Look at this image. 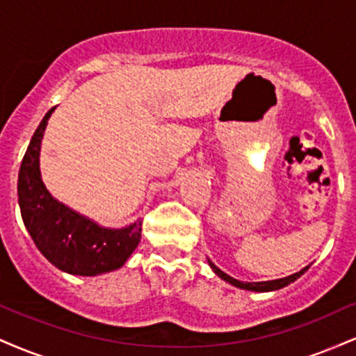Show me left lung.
Returning a JSON list of instances; mask_svg holds the SVG:
<instances>
[{
  "label": "left lung",
  "instance_id": "left-lung-1",
  "mask_svg": "<svg viewBox=\"0 0 356 356\" xmlns=\"http://www.w3.org/2000/svg\"><path fill=\"white\" fill-rule=\"evenodd\" d=\"M207 263H209V266H211L212 271H214L216 275H218V276L220 277V280L226 281V283L236 286V288L248 289V291H256V293L276 291V289L284 288V286L291 284L293 281H296L300 276H303L305 273L309 269V266H305L303 269H300V271L295 273V275H289V276H286V277H280V280H273V281H256V283H254V281H252V283H248V281H246V283H244V281L236 280V277H232V276H229V275H226V273H224V271H220V269H219L218 266H216L214 263H212L209 257H207Z\"/></svg>",
  "mask_w": 356,
  "mask_h": 356
}]
</instances>
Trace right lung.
<instances>
[{"mask_svg": "<svg viewBox=\"0 0 356 356\" xmlns=\"http://www.w3.org/2000/svg\"><path fill=\"white\" fill-rule=\"evenodd\" d=\"M35 130L18 174V204L35 246L60 271L76 276H99L127 263L140 243L142 219L124 227H105L67 204L60 202L43 184L40 150L48 118Z\"/></svg>", "mask_w": 356, "mask_h": 356, "instance_id": "add662e5", "label": "right lung"}]
</instances>
